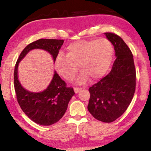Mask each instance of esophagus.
<instances>
[{"instance_id": "obj_1", "label": "esophagus", "mask_w": 151, "mask_h": 151, "mask_svg": "<svg viewBox=\"0 0 151 151\" xmlns=\"http://www.w3.org/2000/svg\"><path fill=\"white\" fill-rule=\"evenodd\" d=\"M82 88H80V87H74V91H75L76 93H77L80 91V90H82Z\"/></svg>"}]
</instances>
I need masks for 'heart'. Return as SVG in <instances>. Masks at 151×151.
<instances>
[{
    "label": "heart",
    "instance_id": "obj_1",
    "mask_svg": "<svg viewBox=\"0 0 151 151\" xmlns=\"http://www.w3.org/2000/svg\"><path fill=\"white\" fill-rule=\"evenodd\" d=\"M113 54V46L108 39L80 40L66 48V56L61 53L57 55L55 67L58 73L68 81L73 79L78 67L82 73L80 82L88 78L97 81L108 73Z\"/></svg>",
    "mask_w": 151,
    "mask_h": 151
}]
</instances>
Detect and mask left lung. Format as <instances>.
Masks as SVG:
<instances>
[{"mask_svg":"<svg viewBox=\"0 0 151 151\" xmlns=\"http://www.w3.org/2000/svg\"><path fill=\"white\" fill-rule=\"evenodd\" d=\"M115 49L116 59L108 75L88 88V110L96 119L110 123L125 112L133 98L136 71L131 49L118 35L104 33Z\"/></svg>","mask_w":151,"mask_h":151,"instance_id":"1","label":"left lung"}]
</instances>
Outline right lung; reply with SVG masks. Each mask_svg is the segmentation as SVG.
Instances as JSON below:
<instances>
[{
	"label": "right lung",
	"instance_id": "add662e5",
	"mask_svg": "<svg viewBox=\"0 0 151 151\" xmlns=\"http://www.w3.org/2000/svg\"><path fill=\"white\" fill-rule=\"evenodd\" d=\"M64 40L42 38L29 44L17 60L14 69V83L16 99L22 111L33 122L42 126H49L58 122L67 111L68 103L74 96L73 88L67 86L66 82L56 72L48 87L40 93H32L24 89L18 79V66L29 51L41 49L48 51L55 62Z\"/></svg>",
	"mask_w": 151,
	"mask_h": 151
}]
</instances>
